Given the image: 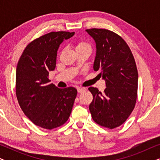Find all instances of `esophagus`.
<instances>
[{"label":"esophagus","instance_id":"esophagus-1","mask_svg":"<svg viewBox=\"0 0 160 160\" xmlns=\"http://www.w3.org/2000/svg\"><path fill=\"white\" fill-rule=\"evenodd\" d=\"M77 90L78 93H82L83 92L85 91L84 88H80V87H77Z\"/></svg>","mask_w":160,"mask_h":160}]
</instances>
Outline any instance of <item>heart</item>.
I'll return each mask as SVG.
<instances>
[{
	"label": "heart",
	"mask_w": 160,
	"mask_h": 160,
	"mask_svg": "<svg viewBox=\"0 0 160 160\" xmlns=\"http://www.w3.org/2000/svg\"><path fill=\"white\" fill-rule=\"evenodd\" d=\"M82 48H89V49H91V47L88 43L86 42V41H78V42L76 43V49H82Z\"/></svg>",
	"instance_id": "b5f03b06"
}]
</instances>
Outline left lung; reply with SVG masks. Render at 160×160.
<instances>
[{"instance_id": "obj_1", "label": "left lung", "mask_w": 160, "mask_h": 160, "mask_svg": "<svg viewBox=\"0 0 160 160\" xmlns=\"http://www.w3.org/2000/svg\"><path fill=\"white\" fill-rule=\"evenodd\" d=\"M86 30L96 43L94 70L101 71L99 75L106 84L103 93L96 87H89L93 96L89 111L98 124L114 129L128 119L136 103V63L130 47L118 34L102 28Z\"/></svg>"}]
</instances>
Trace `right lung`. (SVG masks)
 I'll list each match as a JSON object with an SVG mask.
<instances>
[{
	"mask_svg": "<svg viewBox=\"0 0 160 160\" xmlns=\"http://www.w3.org/2000/svg\"><path fill=\"white\" fill-rule=\"evenodd\" d=\"M74 33L51 32L36 38L28 43L17 63L15 89L19 106L32 123L47 130L68 121L77 95L74 87L60 89L49 79L60 44Z\"/></svg>",
	"mask_w": 160,
	"mask_h": 160,
	"instance_id": "right-lung-1",
	"label": "right lung"
}]
</instances>
